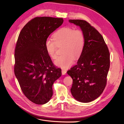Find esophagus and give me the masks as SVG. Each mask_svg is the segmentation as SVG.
<instances>
[{
	"instance_id": "34e87169",
	"label": "esophagus",
	"mask_w": 124,
	"mask_h": 124,
	"mask_svg": "<svg viewBox=\"0 0 124 124\" xmlns=\"http://www.w3.org/2000/svg\"><path fill=\"white\" fill-rule=\"evenodd\" d=\"M66 70H65L64 69H62V75H65V74H66Z\"/></svg>"
}]
</instances>
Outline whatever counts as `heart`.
<instances>
[{"mask_svg":"<svg viewBox=\"0 0 124 124\" xmlns=\"http://www.w3.org/2000/svg\"><path fill=\"white\" fill-rule=\"evenodd\" d=\"M53 40L47 39L45 41V47L48 54L51 58L55 59L57 47L62 46V55L59 56L54 63L62 69L69 68L74 64V59H78L83 52L85 44L83 32L79 29L64 27L53 34Z\"/></svg>","mask_w":124,"mask_h":124,"instance_id":"heart-1","label":"heart"}]
</instances>
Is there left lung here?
Returning <instances> with one entry per match:
<instances>
[{"label": "left lung", "mask_w": 124, "mask_h": 124, "mask_svg": "<svg viewBox=\"0 0 124 124\" xmlns=\"http://www.w3.org/2000/svg\"><path fill=\"white\" fill-rule=\"evenodd\" d=\"M83 32L85 44L77 65L67 71L73 79L71 93L81 102H89L99 97L107 84L110 55L100 32L86 21L69 19Z\"/></svg>", "instance_id": "1"}]
</instances>
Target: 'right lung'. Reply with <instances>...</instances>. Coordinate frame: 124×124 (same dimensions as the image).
Returning a JSON list of instances; mask_svg holds the SVG:
<instances>
[{
    "label": "right lung",
    "instance_id": "obj_1",
    "mask_svg": "<svg viewBox=\"0 0 124 124\" xmlns=\"http://www.w3.org/2000/svg\"><path fill=\"white\" fill-rule=\"evenodd\" d=\"M63 23L62 18L36 17L24 26L18 37L15 74L24 95L37 105L51 100L52 85L62 74L46 52L45 42Z\"/></svg>",
    "mask_w": 124,
    "mask_h": 124
}]
</instances>
